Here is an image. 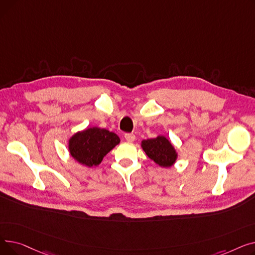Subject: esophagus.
Segmentation results:
<instances>
[{
  "mask_svg": "<svg viewBox=\"0 0 255 255\" xmlns=\"http://www.w3.org/2000/svg\"><path fill=\"white\" fill-rule=\"evenodd\" d=\"M125 139L127 141H129V142H132V141H134L135 135L132 134V133H126V134H125Z\"/></svg>",
  "mask_w": 255,
  "mask_h": 255,
  "instance_id": "esophagus-1",
  "label": "esophagus"
}]
</instances>
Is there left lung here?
I'll use <instances>...</instances> for the list:
<instances>
[{"label":"left lung","instance_id":"obj_1","mask_svg":"<svg viewBox=\"0 0 255 255\" xmlns=\"http://www.w3.org/2000/svg\"><path fill=\"white\" fill-rule=\"evenodd\" d=\"M141 149L151 160L161 167H171L178 159V152L175 146L164 135L141 140Z\"/></svg>","mask_w":255,"mask_h":255}]
</instances>
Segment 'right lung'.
I'll return each instance as SVG.
<instances>
[{
    "label": "right lung",
    "instance_id": "obj_1",
    "mask_svg": "<svg viewBox=\"0 0 255 255\" xmlns=\"http://www.w3.org/2000/svg\"><path fill=\"white\" fill-rule=\"evenodd\" d=\"M120 141V137L114 132L96 126L90 127L70 136L68 151L77 163L93 167L99 165L104 156Z\"/></svg>",
    "mask_w": 255,
    "mask_h": 255
}]
</instances>
